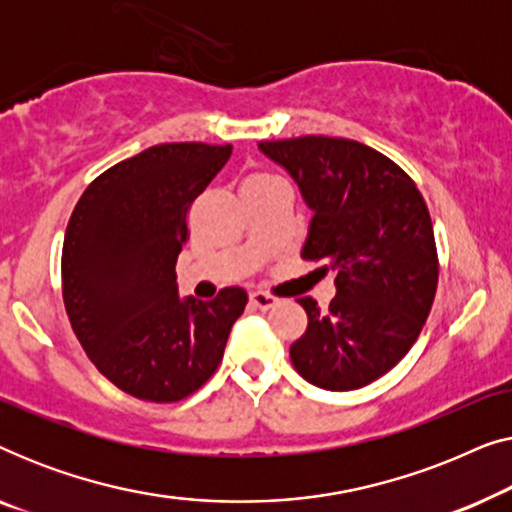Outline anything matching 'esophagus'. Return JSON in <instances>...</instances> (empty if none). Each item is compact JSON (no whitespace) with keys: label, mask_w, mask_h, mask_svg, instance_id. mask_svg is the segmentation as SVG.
I'll return each mask as SVG.
<instances>
[{"label":"esophagus","mask_w":512,"mask_h":512,"mask_svg":"<svg viewBox=\"0 0 512 512\" xmlns=\"http://www.w3.org/2000/svg\"><path fill=\"white\" fill-rule=\"evenodd\" d=\"M249 300H251V305L258 307V310H270V307L277 305V298L270 296V293H263V291L249 293Z\"/></svg>","instance_id":"obj_1"}]
</instances>
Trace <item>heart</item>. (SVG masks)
Wrapping results in <instances>:
<instances>
[{"mask_svg": "<svg viewBox=\"0 0 512 512\" xmlns=\"http://www.w3.org/2000/svg\"><path fill=\"white\" fill-rule=\"evenodd\" d=\"M275 181H282V179L275 177V174H272V172H263V170L251 172L249 177L244 179L242 191H249V188H258V186H265V184H275Z\"/></svg>", "mask_w": 512, "mask_h": 512, "instance_id": "1", "label": "heart"}]
</instances>
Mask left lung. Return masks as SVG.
Returning <instances> with one entry per match:
<instances>
[{
	"label": "left lung",
	"mask_w": 512,
	"mask_h": 512,
	"mask_svg": "<svg viewBox=\"0 0 512 512\" xmlns=\"http://www.w3.org/2000/svg\"><path fill=\"white\" fill-rule=\"evenodd\" d=\"M312 207L303 258L335 272L328 310L300 298L307 328L291 345L300 377L352 391L389 373L422 333L438 286L429 207L394 160L345 137L261 142Z\"/></svg>",
	"instance_id": "left-lung-1"
}]
</instances>
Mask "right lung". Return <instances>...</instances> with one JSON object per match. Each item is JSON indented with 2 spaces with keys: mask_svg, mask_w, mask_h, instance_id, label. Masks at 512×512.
Masks as SVG:
<instances>
[{
  "mask_svg": "<svg viewBox=\"0 0 512 512\" xmlns=\"http://www.w3.org/2000/svg\"><path fill=\"white\" fill-rule=\"evenodd\" d=\"M233 146H151L102 172L76 202L62 244V300L83 352L111 384L151 403L198 391L219 368L247 305L240 286L179 298L188 212Z\"/></svg>",
  "mask_w": 512,
  "mask_h": 512,
  "instance_id": "obj_1",
  "label": "right lung"
}]
</instances>
